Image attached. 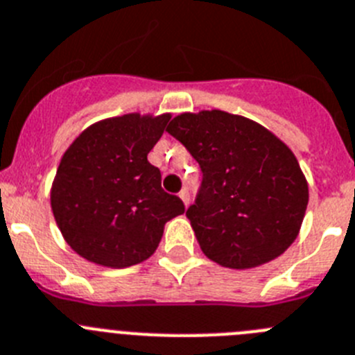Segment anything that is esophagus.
Returning <instances> with one entry per match:
<instances>
[{
	"mask_svg": "<svg viewBox=\"0 0 355 355\" xmlns=\"http://www.w3.org/2000/svg\"><path fill=\"white\" fill-rule=\"evenodd\" d=\"M180 199L183 200L184 206L188 207V204H190V191H188V188H183V190L180 191Z\"/></svg>",
	"mask_w": 355,
	"mask_h": 355,
	"instance_id": "1",
	"label": "esophagus"
}]
</instances>
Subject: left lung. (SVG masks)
I'll return each mask as SVG.
<instances>
[{
    "label": "left lung",
    "instance_id": "8db88e82",
    "mask_svg": "<svg viewBox=\"0 0 355 355\" xmlns=\"http://www.w3.org/2000/svg\"><path fill=\"white\" fill-rule=\"evenodd\" d=\"M167 132L202 171L187 216L207 259L223 268H257L294 243L308 206V183L278 137L223 110L180 114Z\"/></svg>",
    "mask_w": 355,
    "mask_h": 355
}]
</instances>
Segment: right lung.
Returning a JSON list of instances; mask_svg holds the SVG:
<instances>
[{"mask_svg": "<svg viewBox=\"0 0 355 355\" xmlns=\"http://www.w3.org/2000/svg\"><path fill=\"white\" fill-rule=\"evenodd\" d=\"M171 114H125L84 130L64 151L51 206L64 241L89 262L130 268L158 248L164 225L184 213L180 197L162 188L148 153Z\"/></svg>", "mask_w": 355, "mask_h": 355, "instance_id": "obj_1", "label": "right lung"}]
</instances>
